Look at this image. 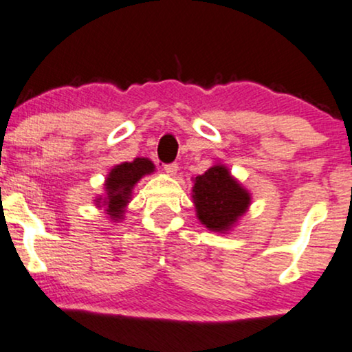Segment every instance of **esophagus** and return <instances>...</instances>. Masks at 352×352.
<instances>
[{
	"mask_svg": "<svg viewBox=\"0 0 352 352\" xmlns=\"http://www.w3.org/2000/svg\"><path fill=\"white\" fill-rule=\"evenodd\" d=\"M165 171H166V175H170V176H176V173H177V165H176V163H171V165H165Z\"/></svg>",
	"mask_w": 352,
	"mask_h": 352,
	"instance_id": "1",
	"label": "esophagus"
}]
</instances>
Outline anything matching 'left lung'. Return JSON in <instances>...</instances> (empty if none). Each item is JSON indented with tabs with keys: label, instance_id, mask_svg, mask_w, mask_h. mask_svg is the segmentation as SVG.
Instances as JSON below:
<instances>
[{
	"label": "left lung",
	"instance_id": "1",
	"mask_svg": "<svg viewBox=\"0 0 352 352\" xmlns=\"http://www.w3.org/2000/svg\"><path fill=\"white\" fill-rule=\"evenodd\" d=\"M192 202L199 221L210 231H231L252 204V194L217 162L204 175L194 177Z\"/></svg>",
	"mask_w": 352,
	"mask_h": 352
}]
</instances>
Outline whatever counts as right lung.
Wrapping results in <instances>:
<instances>
[{
	"label": "right lung",
	"mask_w": 352,
	"mask_h": 352,
	"mask_svg": "<svg viewBox=\"0 0 352 352\" xmlns=\"http://www.w3.org/2000/svg\"><path fill=\"white\" fill-rule=\"evenodd\" d=\"M155 165L152 160L139 157L132 162H124L113 166L104 179V195H98L94 200L98 208H104L111 221L120 223L124 220L127 205L132 199V189L144 176L152 175Z\"/></svg>",
	"instance_id": "right-lung-1"
}]
</instances>
